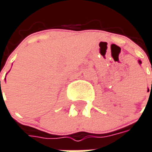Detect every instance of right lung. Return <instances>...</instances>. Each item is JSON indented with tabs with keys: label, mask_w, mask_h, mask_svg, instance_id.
I'll return each instance as SVG.
<instances>
[{
	"label": "right lung",
	"mask_w": 152,
	"mask_h": 152,
	"mask_svg": "<svg viewBox=\"0 0 152 152\" xmlns=\"http://www.w3.org/2000/svg\"><path fill=\"white\" fill-rule=\"evenodd\" d=\"M4 80H6V79H5V78H4ZM1 82V81H0Z\"/></svg>",
	"instance_id": "right-lung-1"
}]
</instances>
